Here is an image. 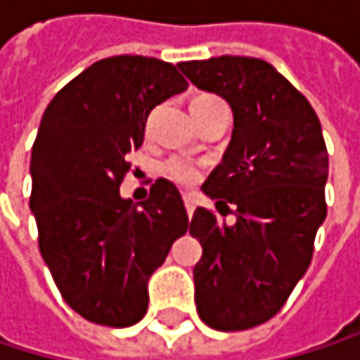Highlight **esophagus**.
<instances>
[{"label": "esophagus", "instance_id": "34e87169", "mask_svg": "<svg viewBox=\"0 0 360 360\" xmlns=\"http://www.w3.org/2000/svg\"><path fill=\"white\" fill-rule=\"evenodd\" d=\"M183 202H185L187 214L191 217L193 210H195V193H193V191H183Z\"/></svg>", "mask_w": 360, "mask_h": 360}]
</instances>
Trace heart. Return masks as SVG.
<instances>
[{
	"mask_svg": "<svg viewBox=\"0 0 360 360\" xmlns=\"http://www.w3.org/2000/svg\"><path fill=\"white\" fill-rule=\"evenodd\" d=\"M214 100H219V98H214V96H198L191 102V106L208 104V102H214ZM202 169H204V162L195 160V158H189V156H171L162 165V173L169 179H173L175 183H181V185L195 183V181L200 179V175H202Z\"/></svg>",
	"mask_w": 360,
	"mask_h": 360,
	"instance_id": "1",
	"label": "heart"
}]
</instances>
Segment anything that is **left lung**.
Segmentation results:
<instances>
[{
	"label": "left lung",
	"instance_id": "8db88e82",
	"mask_svg": "<svg viewBox=\"0 0 360 360\" xmlns=\"http://www.w3.org/2000/svg\"><path fill=\"white\" fill-rule=\"evenodd\" d=\"M183 75L233 110L223 162L202 189L223 217L195 208L189 233L200 240L193 266L195 307L219 331L273 319L307 273L327 217V148L309 100L269 62L221 56L181 62Z\"/></svg>",
	"mask_w": 360,
	"mask_h": 360
}]
</instances>
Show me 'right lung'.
<instances>
[{"mask_svg":"<svg viewBox=\"0 0 360 360\" xmlns=\"http://www.w3.org/2000/svg\"><path fill=\"white\" fill-rule=\"evenodd\" d=\"M185 89L171 62L114 56L66 83L43 112L29 202L39 250L66 304L91 323L141 321L150 275L189 227L171 181H154L139 204L118 191L148 114Z\"/></svg>","mask_w":360,"mask_h":360,"instance_id":"add662e5","label":"right lung"}]
</instances>
